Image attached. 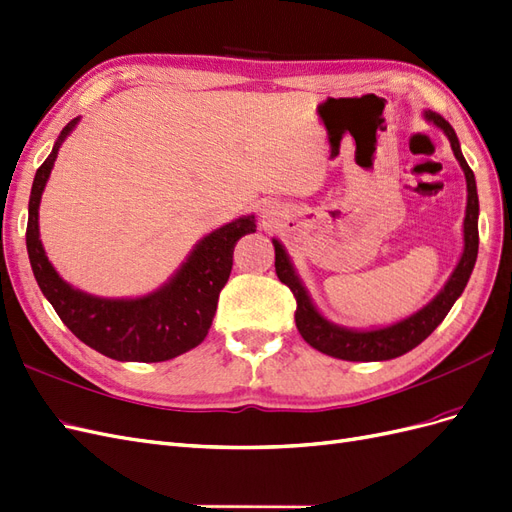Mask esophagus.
Segmentation results:
<instances>
[{
    "mask_svg": "<svg viewBox=\"0 0 512 512\" xmlns=\"http://www.w3.org/2000/svg\"><path fill=\"white\" fill-rule=\"evenodd\" d=\"M262 218L269 220V218H271V211H269V209H262Z\"/></svg>",
    "mask_w": 512,
    "mask_h": 512,
    "instance_id": "obj_1",
    "label": "esophagus"
}]
</instances>
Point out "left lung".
Masks as SVG:
<instances>
[{"label":"left lung","mask_w":512,"mask_h":512,"mask_svg":"<svg viewBox=\"0 0 512 512\" xmlns=\"http://www.w3.org/2000/svg\"><path fill=\"white\" fill-rule=\"evenodd\" d=\"M423 119L431 126L440 128L455 158L466 175V190H468V203H466V218H463V250L459 256L457 267L453 269L451 277L440 288V292L433 297L427 305H423L418 312L401 318L397 322L386 324V327H369V329H354L344 327V324H335L324 316L318 305L314 303L312 294L307 292L303 280L299 277L297 269H294L292 260L282 245L280 239L273 237L275 247V273L280 277V282L286 284L294 299H297V314H294V322L305 342L320 350L322 354H329L333 359L342 361H389L397 359V356L410 352L418 344L427 339L438 324L451 312L455 301L461 297L463 288H466L472 269L476 265L478 256V194H476V179L472 168L468 166L466 158L461 153L459 138L453 130L451 123L444 117L433 111H425Z\"/></svg>","instance_id":"1"}]
</instances>
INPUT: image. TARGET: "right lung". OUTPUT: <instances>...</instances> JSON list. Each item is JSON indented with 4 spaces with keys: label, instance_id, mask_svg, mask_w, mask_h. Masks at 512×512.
<instances>
[{
    "label": "right lung",
    "instance_id": "add662e5",
    "mask_svg": "<svg viewBox=\"0 0 512 512\" xmlns=\"http://www.w3.org/2000/svg\"><path fill=\"white\" fill-rule=\"evenodd\" d=\"M81 117L59 132L53 151L36 170L29 194L27 254L42 294L83 344L123 363H160L196 348L207 337L218 297L232 269L235 243L256 232V215H241L200 239L168 280L138 297H98L57 273L40 241V200L57 153Z\"/></svg>",
    "mask_w": 512,
    "mask_h": 512
}]
</instances>
